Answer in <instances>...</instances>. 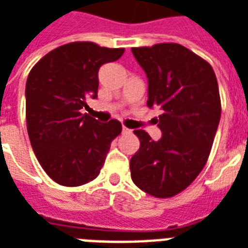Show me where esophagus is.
<instances>
[{
  "instance_id": "34e87169",
  "label": "esophagus",
  "mask_w": 248,
  "mask_h": 248,
  "mask_svg": "<svg viewBox=\"0 0 248 248\" xmlns=\"http://www.w3.org/2000/svg\"><path fill=\"white\" fill-rule=\"evenodd\" d=\"M123 133H125V135H128V133H132V131L129 129V128H126V126H123Z\"/></svg>"
}]
</instances>
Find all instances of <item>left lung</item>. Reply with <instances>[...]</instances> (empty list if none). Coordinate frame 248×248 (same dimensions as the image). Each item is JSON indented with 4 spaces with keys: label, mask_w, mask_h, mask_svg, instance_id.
<instances>
[{
    "label": "left lung",
    "mask_w": 248,
    "mask_h": 248,
    "mask_svg": "<svg viewBox=\"0 0 248 248\" xmlns=\"http://www.w3.org/2000/svg\"><path fill=\"white\" fill-rule=\"evenodd\" d=\"M148 77V107L162 113L159 141L133 131L139 152L131 158L133 183L158 199L178 195L196 179L209 157L221 117L215 70L176 43L132 48Z\"/></svg>",
    "instance_id": "1"
}]
</instances>
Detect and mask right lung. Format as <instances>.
<instances>
[{
    "instance_id": "right-lung-1",
    "label": "right lung",
    "mask_w": 248,
    "mask_h": 248,
    "mask_svg": "<svg viewBox=\"0 0 248 248\" xmlns=\"http://www.w3.org/2000/svg\"><path fill=\"white\" fill-rule=\"evenodd\" d=\"M124 48L91 42L57 46L33 65L26 83V120L33 153L46 175L65 187H78L99 175L122 124H100L81 113L98 95V70L119 60Z\"/></svg>"
}]
</instances>
